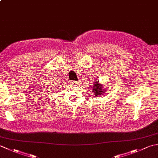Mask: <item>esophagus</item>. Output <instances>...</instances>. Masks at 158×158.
I'll return each instance as SVG.
<instances>
[{
    "label": "esophagus",
    "mask_w": 158,
    "mask_h": 158,
    "mask_svg": "<svg viewBox=\"0 0 158 158\" xmlns=\"http://www.w3.org/2000/svg\"><path fill=\"white\" fill-rule=\"evenodd\" d=\"M70 84H73V85H77L78 84V82L77 81H71L70 82Z\"/></svg>",
    "instance_id": "34e87169"
}]
</instances>
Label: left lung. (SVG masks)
<instances>
[{
    "mask_svg": "<svg viewBox=\"0 0 158 158\" xmlns=\"http://www.w3.org/2000/svg\"><path fill=\"white\" fill-rule=\"evenodd\" d=\"M106 90L103 87V85L100 84L99 82L96 80L93 85L94 94L97 96H102V95H105L106 94Z\"/></svg>",
    "mask_w": 158,
    "mask_h": 158,
    "instance_id": "left-lung-1",
    "label": "left lung"
}]
</instances>
